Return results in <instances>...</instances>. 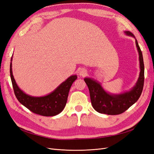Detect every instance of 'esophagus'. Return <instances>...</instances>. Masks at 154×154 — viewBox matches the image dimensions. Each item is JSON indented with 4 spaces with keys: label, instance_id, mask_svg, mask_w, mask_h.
Returning <instances> with one entry per match:
<instances>
[{
    "label": "esophagus",
    "instance_id": "obj_1",
    "mask_svg": "<svg viewBox=\"0 0 154 154\" xmlns=\"http://www.w3.org/2000/svg\"><path fill=\"white\" fill-rule=\"evenodd\" d=\"M87 74V70L85 69H82L79 71V75L80 76H85Z\"/></svg>",
    "mask_w": 154,
    "mask_h": 154
}]
</instances>
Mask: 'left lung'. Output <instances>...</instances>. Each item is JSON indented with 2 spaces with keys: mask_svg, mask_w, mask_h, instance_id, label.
I'll list each match as a JSON object with an SVG mask.
<instances>
[{
  "mask_svg": "<svg viewBox=\"0 0 154 154\" xmlns=\"http://www.w3.org/2000/svg\"><path fill=\"white\" fill-rule=\"evenodd\" d=\"M127 36H132L136 40V48L139 53L140 72L138 80L131 89L120 94H111L106 92L101 83L91 78H85L84 81L90 92L92 107L97 112L108 115L120 114L134 105L140 97L144 85V67L142 52L136 38L131 32L125 31Z\"/></svg>",
  "mask_w": 154,
  "mask_h": 154,
  "instance_id": "8db88e82",
  "label": "left lung"
}]
</instances>
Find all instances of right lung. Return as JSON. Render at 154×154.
<instances>
[{
  "mask_svg": "<svg viewBox=\"0 0 154 154\" xmlns=\"http://www.w3.org/2000/svg\"><path fill=\"white\" fill-rule=\"evenodd\" d=\"M12 58L10 63V76L15 96L20 103L32 112L43 116H54L60 114L66 106L69 92L73 82L77 79L76 74L69 76L66 81L49 94L40 97L26 94L18 87L13 75Z\"/></svg>",
  "mask_w": 154,
  "mask_h": 154,
  "instance_id": "add662e5",
  "label": "right lung"
}]
</instances>
